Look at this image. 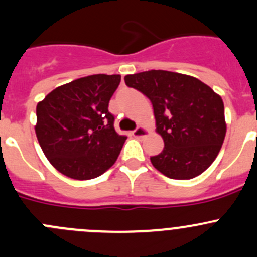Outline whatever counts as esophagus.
<instances>
[{
    "instance_id": "1",
    "label": "esophagus",
    "mask_w": 257,
    "mask_h": 257,
    "mask_svg": "<svg viewBox=\"0 0 257 257\" xmlns=\"http://www.w3.org/2000/svg\"><path fill=\"white\" fill-rule=\"evenodd\" d=\"M147 134H148V131L145 128H143V126H138V128L134 129L133 131L134 138L141 139V138H143V137L147 136Z\"/></svg>"
}]
</instances>
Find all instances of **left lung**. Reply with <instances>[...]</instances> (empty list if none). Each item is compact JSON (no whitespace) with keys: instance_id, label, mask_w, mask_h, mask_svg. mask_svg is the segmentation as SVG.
<instances>
[{"instance_id":"obj_1","label":"left lung","mask_w":257,"mask_h":257,"mask_svg":"<svg viewBox=\"0 0 257 257\" xmlns=\"http://www.w3.org/2000/svg\"><path fill=\"white\" fill-rule=\"evenodd\" d=\"M128 87L149 98L157 132L164 141L153 167L170 179H193L212 164L226 134L224 103L195 77L169 71H147L124 77Z\"/></svg>"}]
</instances>
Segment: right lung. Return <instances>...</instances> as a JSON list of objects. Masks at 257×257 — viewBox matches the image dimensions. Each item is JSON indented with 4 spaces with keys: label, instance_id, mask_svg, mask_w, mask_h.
Returning a JSON list of instances; mask_svg holds the SVG:
<instances>
[{
    "label": "right lung",
    "instance_id": "1",
    "mask_svg": "<svg viewBox=\"0 0 257 257\" xmlns=\"http://www.w3.org/2000/svg\"><path fill=\"white\" fill-rule=\"evenodd\" d=\"M119 74H93L57 87L36 108V136L46 158L66 177L89 180L115 163L125 136L114 129L109 100Z\"/></svg>",
    "mask_w": 257,
    "mask_h": 257
}]
</instances>
